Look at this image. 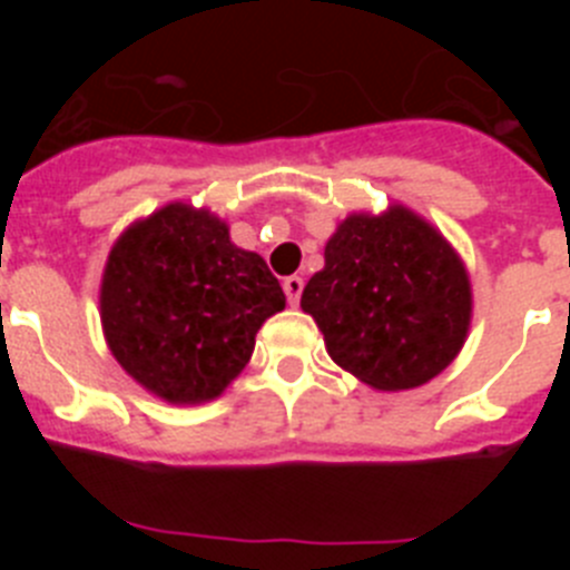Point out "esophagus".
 <instances>
[{"label":"esophagus","instance_id":"obj_1","mask_svg":"<svg viewBox=\"0 0 570 570\" xmlns=\"http://www.w3.org/2000/svg\"><path fill=\"white\" fill-rule=\"evenodd\" d=\"M282 288H285V296H288L291 305H296L302 296V288H305V282H302V276H285V279H282Z\"/></svg>","mask_w":570,"mask_h":570}]
</instances>
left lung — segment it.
Instances as JSON below:
<instances>
[{"label": "left lung", "mask_w": 570, "mask_h": 570, "mask_svg": "<svg viewBox=\"0 0 570 570\" xmlns=\"http://www.w3.org/2000/svg\"><path fill=\"white\" fill-rule=\"evenodd\" d=\"M331 360L380 391L434 380L460 354L471 322L462 262L420 216H347L325 268L302 291Z\"/></svg>", "instance_id": "obj_1"}]
</instances>
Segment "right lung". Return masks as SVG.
<instances>
[{
  "label": "right lung",
  "mask_w": 570,
  "mask_h": 570,
  "mask_svg": "<svg viewBox=\"0 0 570 570\" xmlns=\"http://www.w3.org/2000/svg\"><path fill=\"white\" fill-rule=\"evenodd\" d=\"M99 302L105 340L139 385L168 402H205L248 365L285 294L216 216L168 205L119 236Z\"/></svg>",
  "instance_id": "right-lung-1"
}]
</instances>
